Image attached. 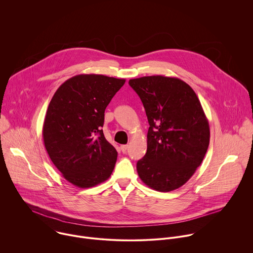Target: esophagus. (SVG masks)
<instances>
[{
  "label": "esophagus",
  "instance_id": "34e87169",
  "mask_svg": "<svg viewBox=\"0 0 253 253\" xmlns=\"http://www.w3.org/2000/svg\"><path fill=\"white\" fill-rule=\"evenodd\" d=\"M127 148H128L127 145H121V150H122L123 153H126V150H127Z\"/></svg>",
  "mask_w": 253,
  "mask_h": 253
}]
</instances>
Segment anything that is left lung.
Masks as SVG:
<instances>
[{"label": "left lung", "mask_w": 253, "mask_h": 253, "mask_svg": "<svg viewBox=\"0 0 253 253\" xmlns=\"http://www.w3.org/2000/svg\"><path fill=\"white\" fill-rule=\"evenodd\" d=\"M147 116V150L137 161L141 181L153 190L183 186L201 165L210 126L194 90L179 78L144 76L128 81Z\"/></svg>", "instance_id": "obj_1"}]
</instances>
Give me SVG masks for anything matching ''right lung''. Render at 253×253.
<instances>
[{"instance_id": "right-lung-1", "label": "right lung", "mask_w": 253, "mask_h": 253, "mask_svg": "<svg viewBox=\"0 0 253 253\" xmlns=\"http://www.w3.org/2000/svg\"><path fill=\"white\" fill-rule=\"evenodd\" d=\"M125 79L80 74L65 81L46 111L42 137L55 167L71 184L94 187L112 174L118 157L105 138V110Z\"/></svg>"}]
</instances>
